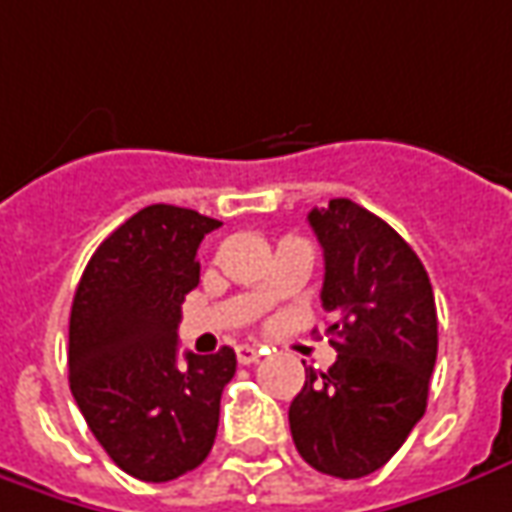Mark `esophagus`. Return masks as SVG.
Returning <instances> with one entry per match:
<instances>
[{
	"mask_svg": "<svg viewBox=\"0 0 512 512\" xmlns=\"http://www.w3.org/2000/svg\"><path fill=\"white\" fill-rule=\"evenodd\" d=\"M235 356H238L241 364H255L257 358L263 356V350L255 347V344H238V347H235Z\"/></svg>",
	"mask_w": 512,
	"mask_h": 512,
	"instance_id": "obj_1",
	"label": "esophagus"
}]
</instances>
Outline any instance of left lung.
Instances as JSON below:
<instances>
[{"mask_svg":"<svg viewBox=\"0 0 512 512\" xmlns=\"http://www.w3.org/2000/svg\"><path fill=\"white\" fill-rule=\"evenodd\" d=\"M308 224L325 255V333L339 356L328 373L305 370L288 423L311 468L358 479L387 465L426 412L434 291L412 246L356 201L330 198Z\"/></svg>","mask_w":512,"mask_h":512,"instance_id":"left-lung-1","label":"left lung"}]
</instances>
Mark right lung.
<instances>
[{
	"label": "right lung",
	"instance_id": "1",
	"mask_svg": "<svg viewBox=\"0 0 512 512\" xmlns=\"http://www.w3.org/2000/svg\"><path fill=\"white\" fill-rule=\"evenodd\" d=\"M221 221L151 204L111 232L83 271L69 316V389L114 465L170 482L207 460L235 350L184 353L179 319L196 252Z\"/></svg>",
	"mask_w": 512,
	"mask_h": 512
}]
</instances>
